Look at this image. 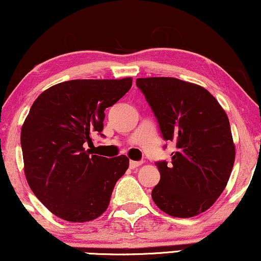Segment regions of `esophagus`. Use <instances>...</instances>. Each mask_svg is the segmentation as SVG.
Instances as JSON below:
<instances>
[{"label":"esophagus","mask_w":261,"mask_h":261,"mask_svg":"<svg viewBox=\"0 0 261 261\" xmlns=\"http://www.w3.org/2000/svg\"><path fill=\"white\" fill-rule=\"evenodd\" d=\"M140 165H142V161H133V160L129 161V168L130 169H135L137 167H139Z\"/></svg>","instance_id":"1"}]
</instances>
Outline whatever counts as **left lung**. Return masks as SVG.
Returning a JSON list of instances; mask_svg holds the SVG:
<instances>
[{
  "label": "left lung",
  "mask_w": 261,
  "mask_h": 261,
  "mask_svg": "<svg viewBox=\"0 0 261 261\" xmlns=\"http://www.w3.org/2000/svg\"><path fill=\"white\" fill-rule=\"evenodd\" d=\"M165 141L175 145L171 162L155 165V205L172 217L208 210L231 175L236 149L227 115L208 90L174 77L137 79ZM166 148V146H164Z\"/></svg>",
  "instance_id": "obj_1"
}]
</instances>
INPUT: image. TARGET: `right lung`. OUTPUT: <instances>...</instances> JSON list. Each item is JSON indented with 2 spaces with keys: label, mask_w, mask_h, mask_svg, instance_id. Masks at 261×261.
Listing matches in <instances>:
<instances>
[{
  "label": "right lung",
  "mask_w": 261,
  "mask_h": 261,
  "mask_svg": "<svg viewBox=\"0 0 261 261\" xmlns=\"http://www.w3.org/2000/svg\"><path fill=\"white\" fill-rule=\"evenodd\" d=\"M132 87L121 80H70L48 88L21 132L24 173L36 198L56 217L84 222L100 217L129 160L95 155L87 145L102 134L106 108Z\"/></svg>",
  "instance_id": "right-lung-1"
}]
</instances>
